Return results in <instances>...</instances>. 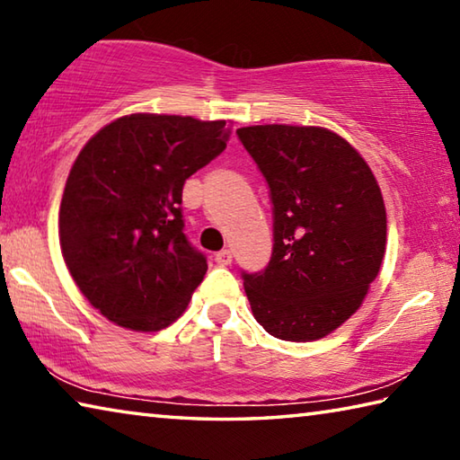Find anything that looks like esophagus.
Segmentation results:
<instances>
[{"label": "esophagus", "mask_w": 460, "mask_h": 460, "mask_svg": "<svg viewBox=\"0 0 460 460\" xmlns=\"http://www.w3.org/2000/svg\"><path fill=\"white\" fill-rule=\"evenodd\" d=\"M231 258H233V255H231L229 249H221V252L215 253V261L219 263V266H229Z\"/></svg>", "instance_id": "34e87169"}]
</instances>
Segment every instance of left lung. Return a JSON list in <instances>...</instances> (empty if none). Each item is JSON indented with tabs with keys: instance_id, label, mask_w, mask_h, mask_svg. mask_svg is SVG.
<instances>
[{
	"instance_id": "1",
	"label": "left lung",
	"mask_w": 460,
	"mask_h": 460,
	"mask_svg": "<svg viewBox=\"0 0 460 460\" xmlns=\"http://www.w3.org/2000/svg\"><path fill=\"white\" fill-rule=\"evenodd\" d=\"M237 136L266 178L274 217L268 266L241 271L252 313L276 339H323L357 313L384 260L376 176L329 129L252 126Z\"/></svg>"
}]
</instances>
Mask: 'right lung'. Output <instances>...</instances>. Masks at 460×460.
Listing matches in <instances>:
<instances>
[{
	"label": "right lung",
	"instance_id": "1",
	"mask_svg": "<svg viewBox=\"0 0 460 460\" xmlns=\"http://www.w3.org/2000/svg\"><path fill=\"white\" fill-rule=\"evenodd\" d=\"M229 136L225 121L134 113L76 155L58 215L62 258L111 323L160 331L189 306L207 258L184 233L182 186Z\"/></svg>",
	"mask_w": 460,
	"mask_h": 460
}]
</instances>
